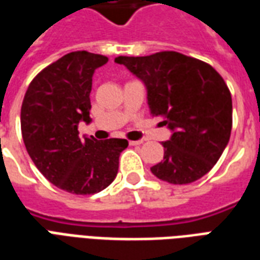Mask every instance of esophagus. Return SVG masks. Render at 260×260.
Segmentation results:
<instances>
[{"mask_svg": "<svg viewBox=\"0 0 260 260\" xmlns=\"http://www.w3.org/2000/svg\"><path fill=\"white\" fill-rule=\"evenodd\" d=\"M142 143H143L142 141H129L131 146H139V145H142Z\"/></svg>", "mask_w": 260, "mask_h": 260, "instance_id": "obj_1", "label": "esophagus"}]
</instances>
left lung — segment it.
Masks as SVG:
<instances>
[{
	"label": "left lung",
	"instance_id": "left-lung-1",
	"mask_svg": "<svg viewBox=\"0 0 260 260\" xmlns=\"http://www.w3.org/2000/svg\"><path fill=\"white\" fill-rule=\"evenodd\" d=\"M147 90L150 114L173 134L164 157L150 171L158 180L185 185L207 174L231 135L233 100L224 79L201 59L175 51L146 57H117Z\"/></svg>",
	"mask_w": 260,
	"mask_h": 260
}]
</instances>
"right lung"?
Wrapping results in <instances>:
<instances>
[{
    "label": "right lung",
    "mask_w": 260,
    "mask_h": 260,
    "mask_svg": "<svg viewBox=\"0 0 260 260\" xmlns=\"http://www.w3.org/2000/svg\"><path fill=\"white\" fill-rule=\"evenodd\" d=\"M100 54L74 51L31 80L20 110L26 150L39 171L59 189L93 195L117 177L126 139L96 141L79 136L80 121L90 118L91 78L107 64Z\"/></svg>",
    "instance_id": "obj_1"
}]
</instances>
